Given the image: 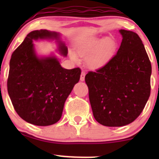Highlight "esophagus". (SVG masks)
Returning a JSON list of instances; mask_svg holds the SVG:
<instances>
[{
	"instance_id": "obj_1",
	"label": "esophagus",
	"mask_w": 159,
	"mask_h": 159,
	"mask_svg": "<svg viewBox=\"0 0 159 159\" xmlns=\"http://www.w3.org/2000/svg\"><path fill=\"white\" fill-rule=\"evenodd\" d=\"M85 72H84V71H82L81 72V77H80V80H81V81H84V78H85Z\"/></svg>"
}]
</instances>
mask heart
Returning <instances> with one entry per match:
<instances>
[{
    "mask_svg": "<svg viewBox=\"0 0 159 159\" xmlns=\"http://www.w3.org/2000/svg\"><path fill=\"white\" fill-rule=\"evenodd\" d=\"M116 43L111 38L94 39L80 45L77 48L78 56L87 60L89 67L98 69L106 64L116 49ZM72 58L77 61V57L72 54Z\"/></svg>",
    "mask_w": 159,
    "mask_h": 159,
    "instance_id": "obj_1",
    "label": "heart"
}]
</instances>
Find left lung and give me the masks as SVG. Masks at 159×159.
Listing matches in <instances>:
<instances>
[{
    "mask_svg": "<svg viewBox=\"0 0 159 159\" xmlns=\"http://www.w3.org/2000/svg\"><path fill=\"white\" fill-rule=\"evenodd\" d=\"M117 53L101 68L85 76L94 118L105 126L132 123L143 111L150 96L152 66L136 33L120 30Z\"/></svg>",
    "mask_w": 159,
    "mask_h": 159,
    "instance_id": "8db88e82",
    "label": "left lung"
}]
</instances>
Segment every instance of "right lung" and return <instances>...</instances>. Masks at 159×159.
Wrapping results in <instances>:
<instances>
[{
  "mask_svg": "<svg viewBox=\"0 0 159 159\" xmlns=\"http://www.w3.org/2000/svg\"><path fill=\"white\" fill-rule=\"evenodd\" d=\"M57 36L47 30H34L11 57L9 96L20 117L33 125L46 126L59 121L66 100L80 79V68L66 69L55 57L36 56L33 40L57 39ZM59 50L66 56L63 43H60Z\"/></svg>",
  "mask_w": 159,
  "mask_h": 159,
  "instance_id": "right-lung-1",
  "label": "right lung"
}]
</instances>
